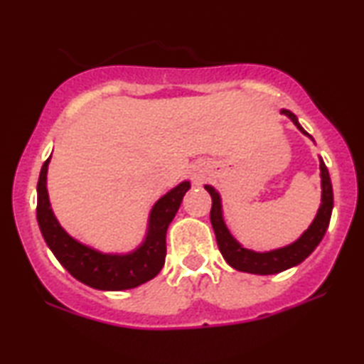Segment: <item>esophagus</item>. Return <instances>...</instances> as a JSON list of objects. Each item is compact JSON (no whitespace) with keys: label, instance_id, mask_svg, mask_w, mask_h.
<instances>
[{"label":"esophagus","instance_id":"34e87169","mask_svg":"<svg viewBox=\"0 0 364 364\" xmlns=\"http://www.w3.org/2000/svg\"><path fill=\"white\" fill-rule=\"evenodd\" d=\"M200 181H202V173H193V182L200 183Z\"/></svg>","mask_w":364,"mask_h":364}]
</instances>
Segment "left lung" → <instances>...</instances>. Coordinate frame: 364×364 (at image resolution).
<instances>
[{
  "mask_svg": "<svg viewBox=\"0 0 364 364\" xmlns=\"http://www.w3.org/2000/svg\"><path fill=\"white\" fill-rule=\"evenodd\" d=\"M282 114H285L293 121V124L300 129L303 134L310 136L305 129L300 126L296 116L287 109H283ZM311 137V136H310ZM320 168H321V207L318 210V215L310 225V228L298 238L295 243L288 245L285 248H278L273 252L265 253H257L252 250L243 248L235 238L230 235V232L227 230L225 222L222 218V205H220V196L217 191L210 186H205L207 192L212 197V208H210V222L215 232L217 245L220 250L222 257L225 258V262L232 268H235L238 272H247V273H255V275H273V273H280L283 270L298 265L310 253L318 247V243L321 242V238L325 237V232L328 225H330L331 210H333V188L330 173L325 162L320 159Z\"/></svg>",
  "mask_w": 364,
  "mask_h": 364,
  "instance_id": "8db88e82",
  "label": "left lung"
}]
</instances>
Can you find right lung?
Wrapping results in <instances>:
<instances>
[{
  "label": "right lung",
  "instance_id": "add662e5",
  "mask_svg": "<svg viewBox=\"0 0 364 364\" xmlns=\"http://www.w3.org/2000/svg\"><path fill=\"white\" fill-rule=\"evenodd\" d=\"M49 159L43 164L38 181L36 217L39 228L58 262L84 285L97 290H129L152 280L166 262V233L172 218L181 207L191 183L182 182L172 188L151 212L146 242L129 255H106L89 248L69 237L59 225L49 207L46 191V172Z\"/></svg>",
  "mask_w": 364,
  "mask_h": 364
}]
</instances>
